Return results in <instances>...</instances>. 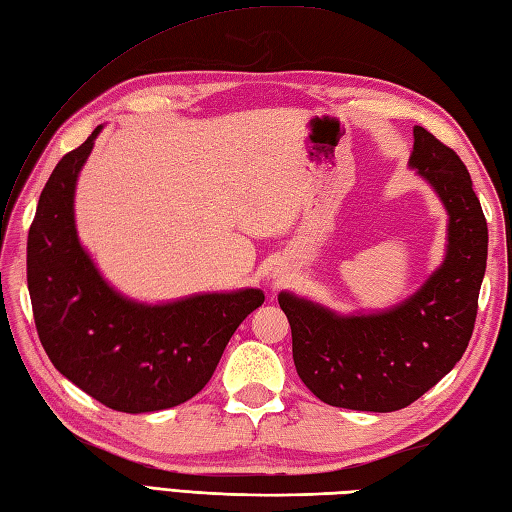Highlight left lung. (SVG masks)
<instances>
[{
  "mask_svg": "<svg viewBox=\"0 0 512 512\" xmlns=\"http://www.w3.org/2000/svg\"><path fill=\"white\" fill-rule=\"evenodd\" d=\"M408 168L447 213L445 255L417 292L373 312H338L279 292L292 327L296 373L336 408L395 412L436 386L462 358L478 314L489 229L458 154L414 126Z\"/></svg>",
  "mask_w": 512,
  "mask_h": 512,
  "instance_id": "obj_1",
  "label": "left lung"
}]
</instances>
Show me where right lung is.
Returning <instances> with one entry per match:
<instances>
[{"label": "right lung", "mask_w": 512, "mask_h": 512, "mask_svg": "<svg viewBox=\"0 0 512 512\" xmlns=\"http://www.w3.org/2000/svg\"><path fill=\"white\" fill-rule=\"evenodd\" d=\"M98 126L58 161L28 233V290L47 358L117 412L185 403L205 388L235 329L264 303L259 288L130 299L104 279L76 229V187Z\"/></svg>", "instance_id": "right-lung-1"}]
</instances>
